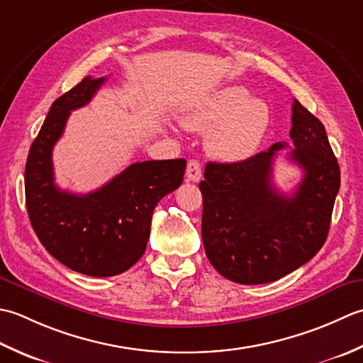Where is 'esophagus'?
Segmentation results:
<instances>
[{
	"label": "esophagus",
	"instance_id": "1",
	"mask_svg": "<svg viewBox=\"0 0 363 363\" xmlns=\"http://www.w3.org/2000/svg\"><path fill=\"white\" fill-rule=\"evenodd\" d=\"M202 177V167L201 162L197 160H189L186 166V180L188 182H199Z\"/></svg>",
	"mask_w": 363,
	"mask_h": 363
}]
</instances>
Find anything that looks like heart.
I'll use <instances>...</instances> for the list:
<instances>
[{"instance_id":"heart-1","label":"heart","mask_w":363,"mask_h":363,"mask_svg":"<svg viewBox=\"0 0 363 363\" xmlns=\"http://www.w3.org/2000/svg\"><path fill=\"white\" fill-rule=\"evenodd\" d=\"M269 108L250 99L242 86L219 89L189 106L182 123L192 131H206V150L220 161H241L254 155L269 127Z\"/></svg>"}]
</instances>
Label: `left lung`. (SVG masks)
I'll list each match as a JSON object with an SVG mask.
<instances>
[{"label": "left lung", "mask_w": 363, "mask_h": 363, "mask_svg": "<svg viewBox=\"0 0 363 363\" xmlns=\"http://www.w3.org/2000/svg\"><path fill=\"white\" fill-rule=\"evenodd\" d=\"M290 138L294 149L288 158L304 172L291 196L272 184V161L286 143L244 161L205 166L199 183L205 254L232 282H274L312 260L328 238L340 166L324 125L298 100Z\"/></svg>", "instance_id": "8db88e82"}]
</instances>
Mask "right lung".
<instances>
[{
	"mask_svg": "<svg viewBox=\"0 0 363 363\" xmlns=\"http://www.w3.org/2000/svg\"><path fill=\"white\" fill-rule=\"evenodd\" d=\"M106 77H86L51 105L25 167L26 208L37 238L57 262L92 277L130 269L145 252L155 206L183 182L186 161H143L87 194L61 191L51 152L73 109L87 105Z\"/></svg>",
	"mask_w": 363,
	"mask_h": 363,
	"instance_id": "1",
	"label": "right lung"
}]
</instances>
